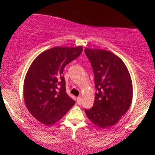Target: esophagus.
I'll use <instances>...</instances> for the list:
<instances>
[{
	"mask_svg": "<svg viewBox=\"0 0 155 155\" xmlns=\"http://www.w3.org/2000/svg\"><path fill=\"white\" fill-rule=\"evenodd\" d=\"M81 96H79L77 97V103L78 104H81Z\"/></svg>",
	"mask_w": 155,
	"mask_h": 155,
	"instance_id": "obj_1",
	"label": "esophagus"
}]
</instances>
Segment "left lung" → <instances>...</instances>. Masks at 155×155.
I'll return each instance as SVG.
<instances>
[{"label":"left lung","mask_w":155,"mask_h":155,"mask_svg":"<svg viewBox=\"0 0 155 155\" xmlns=\"http://www.w3.org/2000/svg\"><path fill=\"white\" fill-rule=\"evenodd\" d=\"M94 75L95 93L93 106L84 109L88 119L97 127L107 128L114 125L130 107L133 84L124 62L105 49L86 48Z\"/></svg>","instance_id":"obj_1"}]
</instances>
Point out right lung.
Masks as SVG:
<instances>
[{
	"label": "right lung",
	"instance_id": "add662e5",
	"mask_svg": "<svg viewBox=\"0 0 155 155\" xmlns=\"http://www.w3.org/2000/svg\"><path fill=\"white\" fill-rule=\"evenodd\" d=\"M82 51L81 46L56 47L41 53L31 63L25 78L23 96L28 111L42 124L58 122L75 104L67 94L62 74L65 65Z\"/></svg>",
	"mask_w": 155,
	"mask_h": 155
}]
</instances>
